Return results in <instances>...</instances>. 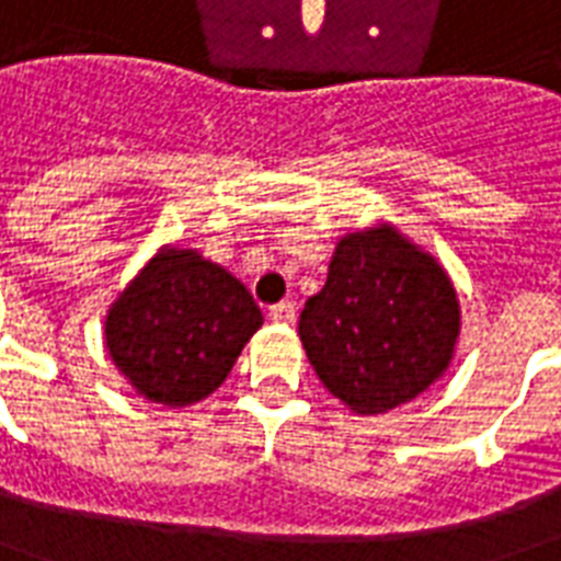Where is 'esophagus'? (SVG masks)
<instances>
[{"label": "esophagus", "instance_id": "1", "mask_svg": "<svg viewBox=\"0 0 561 561\" xmlns=\"http://www.w3.org/2000/svg\"><path fill=\"white\" fill-rule=\"evenodd\" d=\"M271 320L279 325H290L297 320V308H294V302H279V306L271 308Z\"/></svg>", "mask_w": 561, "mask_h": 561}]
</instances>
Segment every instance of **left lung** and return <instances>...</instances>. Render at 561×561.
Masks as SVG:
<instances>
[{
	"label": "left lung",
	"instance_id": "obj_1",
	"mask_svg": "<svg viewBox=\"0 0 561 561\" xmlns=\"http://www.w3.org/2000/svg\"><path fill=\"white\" fill-rule=\"evenodd\" d=\"M460 299L434 255L390 220L341 236L299 314L317 378L358 416L408 404L451 367Z\"/></svg>",
	"mask_w": 561,
	"mask_h": 561
}]
</instances>
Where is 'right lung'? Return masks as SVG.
Instances as JSON below:
<instances>
[{
    "label": "right lung",
    "mask_w": 561,
    "mask_h": 561,
    "mask_svg": "<svg viewBox=\"0 0 561 561\" xmlns=\"http://www.w3.org/2000/svg\"><path fill=\"white\" fill-rule=\"evenodd\" d=\"M262 323V308L227 267L162 244L110 306L104 343L142 399L188 408L227 381Z\"/></svg>",
    "instance_id": "1"
}]
</instances>
